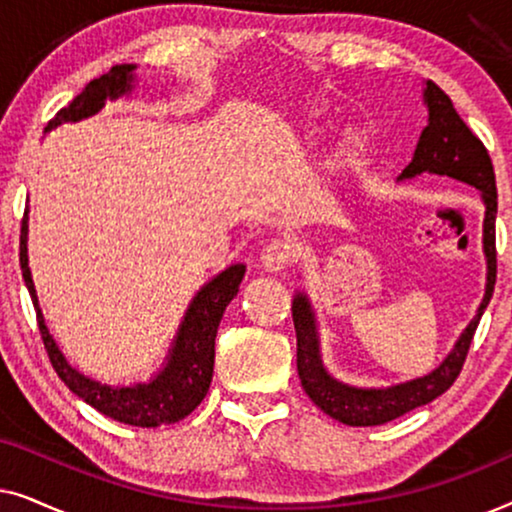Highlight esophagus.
Returning <instances> with one entry per match:
<instances>
[{"label":"esophagus","instance_id":"1","mask_svg":"<svg viewBox=\"0 0 512 512\" xmlns=\"http://www.w3.org/2000/svg\"><path fill=\"white\" fill-rule=\"evenodd\" d=\"M293 263V244L286 240H272L261 251V265L268 272H282Z\"/></svg>","mask_w":512,"mask_h":512}]
</instances>
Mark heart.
Returning <instances> with one entry per match:
<instances>
[{
    "mask_svg": "<svg viewBox=\"0 0 512 512\" xmlns=\"http://www.w3.org/2000/svg\"><path fill=\"white\" fill-rule=\"evenodd\" d=\"M363 151V135L359 130H349L340 144V156H359Z\"/></svg>",
    "mask_w": 512,
    "mask_h": 512,
    "instance_id": "1",
    "label": "heart"
}]
</instances>
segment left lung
<instances>
[{
  "label": "left lung",
  "instance_id": "1",
  "mask_svg": "<svg viewBox=\"0 0 512 512\" xmlns=\"http://www.w3.org/2000/svg\"><path fill=\"white\" fill-rule=\"evenodd\" d=\"M424 104L429 109V125L419 135L412 163L401 172L403 179H415L419 174H438L475 186L485 202V223H482V249L487 258V284L485 298L478 314L464 328L452 352L445 356L436 370L417 380L394 384L384 389H363L345 384L328 373L319 352L317 317L305 293L293 298V326L298 338V377L305 394L319 405L326 415L347 426H377L405 415V412L431 403L433 398L445 394L464 368L473 333L480 324L482 312L489 305L496 284V179L492 158L485 144L473 135L471 128L461 121L450 97L433 81L424 83Z\"/></svg>",
  "mask_w": 512,
  "mask_h": 512
}]
</instances>
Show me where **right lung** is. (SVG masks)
Instances as JSON below:
<instances>
[{
  "label": "right lung",
  "mask_w": 512,
  "mask_h": 512,
  "mask_svg": "<svg viewBox=\"0 0 512 512\" xmlns=\"http://www.w3.org/2000/svg\"><path fill=\"white\" fill-rule=\"evenodd\" d=\"M135 69L137 65H116L107 74H102L100 79L90 81L81 90V95H76L69 102V107L60 109L53 121H48L44 132H51L62 123H79L83 118L95 116L107 100H118V97L128 95L132 83H135ZM20 270H23L32 303L37 307L41 340H44L48 359H51L60 380L102 415L116 419V422L151 429V426L174 424L188 417L207 396L214 373L216 331H219L221 317L228 303L240 291L247 265H230L195 293L184 314V321H181L177 338L172 342L170 354H167L163 370H158V375H153L149 382L130 384V387H109V384H100L81 375L79 370L69 366L65 354L55 345L53 335L48 333L44 314L39 310L32 272L30 265H27V212L23 228H20Z\"/></svg>",
  "instance_id": "add662e5"
}]
</instances>
